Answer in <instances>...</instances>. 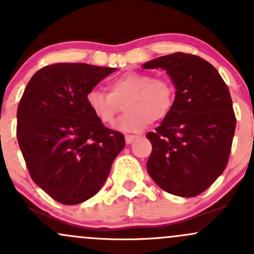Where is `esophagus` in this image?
Instances as JSON below:
<instances>
[{"instance_id":"obj_1","label":"esophagus","mask_w":254,"mask_h":254,"mask_svg":"<svg viewBox=\"0 0 254 254\" xmlns=\"http://www.w3.org/2000/svg\"><path fill=\"white\" fill-rule=\"evenodd\" d=\"M136 138H137V136L136 135H125V141H127V145H130V143L134 142Z\"/></svg>"}]
</instances>
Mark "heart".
<instances>
[{
    "label": "heart",
    "instance_id": "1",
    "mask_svg": "<svg viewBox=\"0 0 254 254\" xmlns=\"http://www.w3.org/2000/svg\"><path fill=\"white\" fill-rule=\"evenodd\" d=\"M108 90H90L86 105L102 124L112 125L124 103L127 113L117 124L124 131H140L149 123L164 119L175 102V86L169 79L153 78L141 71L116 76L109 81Z\"/></svg>",
    "mask_w": 254,
    "mask_h": 254
}]
</instances>
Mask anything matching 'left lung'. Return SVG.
I'll use <instances>...</instances> for the list:
<instances>
[{"mask_svg": "<svg viewBox=\"0 0 254 254\" xmlns=\"http://www.w3.org/2000/svg\"><path fill=\"white\" fill-rule=\"evenodd\" d=\"M162 68L175 85V102L154 132L147 172L169 193L194 197L207 190L228 164L236 127L230 92L203 58L176 52L142 65Z\"/></svg>", "mask_w": 254, "mask_h": 254, "instance_id": "left-lung-1", "label": "left lung"}]
</instances>
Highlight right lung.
Listing matches in <instances>:
<instances>
[{
  "label": "right lung",
  "mask_w": 254,
  "mask_h": 254,
  "mask_svg": "<svg viewBox=\"0 0 254 254\" xmlns=\"http://www.w3.org/2000/svg\"><path fill=\"white\" fill-rule=\"evenodd\" d=\"M114 68L56 63L37 70L17 111V137L31 179L53 199L78 204L95 196L125 146L86 105V93Z\"/></svg>",
  "instance_id": "obj_1"
}]
</instances>
